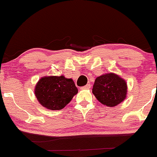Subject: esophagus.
<instances>
[{
	"mask_svg": "<svg viewBox=\"0 0 157 157\" xmlns=\"http://www.w3.org/2000/svg\"><path fill=\"white\" fill-rule=\"evenodd\" d=\"M91 88V85L90 84H87V85L84 86H82L80 89H82V90H85V89H89Z\"/></svg>",
	"mask_w": 157,
	"mask_h": 157,
	"instance_id": "obj_1",
	"label": "esophagus"
}]
</instances>
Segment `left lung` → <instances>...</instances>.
I'll list each match as a JSON object with an SVG mask.
<instances>
[{"label":"left lung","instance_id":"1","mask_svg":"<svg viewBox=\"0 0 157 157\" xmlns=\"http://www.w3.org/2000/svg\"><path fill=\"white\" fill-rule=\"evenodd\" d=\"M127 83L118 75L110 73L96 78L92 93L102 104L115 106L126 98Z\"/></svg>","mask_w":157,"mask_h":157}]
</instances>
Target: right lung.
Here are the masks:
<instances>
[{
    "label": "right lung",
    "instance_id": "1",
    "mask_svg": "<svg viewBox=\"0 0 157 157\" xmlns=\"http://www.w3.org/2000/svg\"><path fill=\"white\" fill-rule=\"evenodd\" d=\"M78 92L71 79L64 76H51L42 77L35 89L38 101L44 107L51 110L64 108Z\"/></svg>",
    "mask_w": 157,
    "mask_h": 157
}]
</instances>
